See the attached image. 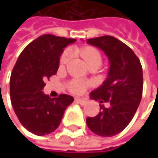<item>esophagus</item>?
<instances>
[{"instance_id":"1","label":"esophagus","mask_w":158,"mask_h":158,"mask_svg":"<svg viewBox=\"0 0 158 158\" xmlns=\"http://www.w3.org/2000/svg\"><path fill=\"white\" fill-rule=\"evenodd\" d=\"M75 102H77V103H79L80 105H85L86 103H87V100L86 99H81V98H76L75 99Z\"/></svg>"}]
</instances>
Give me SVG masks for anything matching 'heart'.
<instances>
[{"label":"heart","instance_id":"b5f03b06","mask_svg":"<svg viewBox=\"0 0 158 158\" xmlns=\"http://www.w3.org/2000/svg\"><path fill=\"white\" fill-rule=\"evenodd\" d=\"M79 54L81 55V56L84 58V60L86 61V63L88 65H89L91 63H95V62H102V57H101L100 52L96 48H92V47L83 48L79 50ZM70 57H71V52L69 50H66L63 53V55L61 56L60 63L62 65L67 64L69 62V60L70 59ZM69 89L72 92L79 94V93L84 92V90L86 89V84L80 80H74L70 83Z\"/></svg>","mask_w":158,"mask_h":158}]
</instances>
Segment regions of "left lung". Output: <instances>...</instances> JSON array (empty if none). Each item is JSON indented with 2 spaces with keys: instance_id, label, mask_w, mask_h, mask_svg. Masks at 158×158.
<instances>
[{
  "instance_id": "8db88e82",
  "label": "left lung",
  "mask_w": 158,
  "mask_h": 158,
  "mask_svg": "<svg viewBox=\"0 0 158 158\" xmlns=\"http://www.w3.org/2000/svg\"><path fill=\"white\" fill-rule=\"evenodd\" d=\"M87 44L100 48L109 60L107 79L89 94L91 99L109 102L100 104V112L88 117V127L96 135L110 137L121 133L132 121L143 93V69L134 51L117 38L104 35L87 39Z\"/></svg>"
}]
</instances>
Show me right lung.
<instances>
[{"instance_id":"obj_1","label":"right lung","mask_w":158,"mask_h":158,"mask_svg":"<svg viewBox=\"0 0 158 158\" xmlns=\"http://www.w3.org/2000/svg\"><path fill=\"white\" fill-rule=\"evenodd\" d=\"M76 41L43 35L24 48L16 61L10 79L11 102L22 125L34 135L54 132L74 101L68 94L52 99L42 90L45 81L56 74L64 48Z\"/></svg>"}]
</instances>
